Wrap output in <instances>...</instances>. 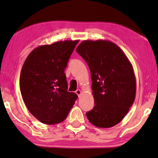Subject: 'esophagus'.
I'll return each mask as SVG.
<instances>
[{
	"mask_svg": "<svg viewBox=\"0 0 158 158\" xmlns=\"http://www.w3.org/2000/svg\"><path fill=\"white\" fill-rule=\"evenodd\" d=\"M75 93H76V94L79 96V97H80V95H81V90L79 89H77L75 91Z\"/></svg>",
	"mask_w": 158,
	"mask_h": 158,
	"instance_id": "obj_1",
	"label": "esophagus"
}]
</instances>
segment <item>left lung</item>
<instances>
[{"instance_id": "8db88e82", "label": "left lung", "mask_w": 158, "mask_h": 158, "mask_svg": "<svg viewBox=\"0 0 158 158\" xmlns=\"http://www.w3.org/2000/svg\"><path fill=\"white\" fill-rule=\"evenodd\" d=\"M89 65L95 106L86 116L90 123L109 128L119 123L133 105L136 79L124 52L108 40H84L76 49Z\"/></svg>"}]
</instances>
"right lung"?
Returning a JSON list of instances; mask_svg holds the SVG:
<instances>
[{
	"instance_id": "obj_1",
	"label": "right lung",
	"mask_w": 158,
	"mask_h": 158,
	"mask_svg": "<svg viewBox=\"0 0 158 158\" xmlns=\"http://www.w3.org/2000/svg\"><path fill=\"white\" fill-rule=\"evenodd\" d=\"M79 40L56 42L29 53L21 71L22 98L30 113L47 125L63 122L78 98L68 91L64 72Z\"/></svg>"
}]
</instances>
